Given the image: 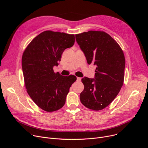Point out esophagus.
<instances>
[{"label":"esophagus","mask_w":148,"mask_h":148,"mask_svg":"<svg viewBox=\"0 0 148 148\" xmlns=\"http://www.w3.org/2000/svg\"><path fill=\"white\" fill-rule=\"evenodd\" d=\"M81 80V78H80V77H77V81L78 82H80Z\"/></svg>","instance_id":"34e87169"}]
</instances>
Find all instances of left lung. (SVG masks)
I'll return each instance as SVG.
<instances>
[{
    "label": "left lung",
    "instance_id": "8db88e82",
    "mask_svg": "<svg viewBox=\"0 0 148 148\" xmlns=\"http://www.w3.org/2000/svg\"><path fill=\"white\" fill-rule=\"evenodd\" d=\"M75 39L88 64L96 66L94 78L84 77L80 101L87 108L99 111L118 94L124 80L125 60L117 42L108 34L88 31L75 34Z\"/></svg>",
    "mask_w": 148,
    "mask_h": 148
}]
</instances>
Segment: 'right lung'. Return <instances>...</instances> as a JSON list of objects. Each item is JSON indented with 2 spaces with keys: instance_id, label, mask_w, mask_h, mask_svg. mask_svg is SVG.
Returning <instances> with one entry per match:
<instances>
[{
  "instance_id": "1",
  "label": "right lung",
  "mask_w": 148,
  "mask_h": 148,
  "mask_svg": "<svg viewBox=\"0 0 148 148\" xmlns=\"http://www.w3.org/2000/svg\"><path fill=\"white\" fill-rule=\"evenodd\" d=\"M75 42L74 34L45 31L36 36L25 50L22 66L27 92L38 107L47 112L61 108L75 75L55 73L61 54Z\"/></svg>"
}]
</instances>
